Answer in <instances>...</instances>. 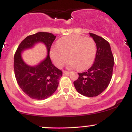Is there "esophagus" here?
I'll return each instance as SVG.
<instances>
[{
	"mask_svg": "<svg viewBox=\"0 0 132 132\" xmlns=\"http://www.w3.org/2000/svg\"><path fill=\"white\" fill-rule=\"evenodd\" d=\"M71 73L70 71H63V74L64 75H69Z\"/></svg>",
	"mask_w": 132,
	"mask_h": 132,
	"instance_id": "esophagus-1",
	"label": "esophagus"
}]
</instances>
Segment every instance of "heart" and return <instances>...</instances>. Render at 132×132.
<instances>
[{
  "label": "heart",
  "instance_id": "heart-1",
  "mask_svg": "<svg viewBox=\"0 0 132 132\" xmlns=\"http://www.w3.org/2000/svg\"><path fill=\"white\" fill-rule=\"evenodd\" d=\"M96 44L90 37L73 35L59 39L56 46L51 48V59L57 67L61 68L69 59L70 66L80 71L92 65L96 55Z\"/></svg>",
  "mask_w": 132,
  "mask_h": 132
}]
</instances>
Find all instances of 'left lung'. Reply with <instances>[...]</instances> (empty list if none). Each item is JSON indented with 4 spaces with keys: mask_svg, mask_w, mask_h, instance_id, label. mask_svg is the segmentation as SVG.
I'll use <instances>...</instances> for the list:
<instances>
[{
    "mask_svg": "<svg viewBox=\"0 0 132 132\" xmlns=\"http://www.w3.org/2000/svg\"><path fill=\"white\" fill-rule=\"evenodd\" d=\"M89 33L96 44L95 61L87 71L78 73V78L73 84L78 92L93 97L101 94L109 85L114 60L109 42L97 35Z\"/></svg>",
    "mask_w": 132,
    "mask_h": 132,
    "instance_id": "1",
    "label": "left lung"
}]
</instances>
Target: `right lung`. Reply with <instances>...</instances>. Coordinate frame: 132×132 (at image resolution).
Listing matches in <instances>:
<instances>
[{
    "mask_svg": "<svg viewBox=\"0 0 132 132\" xmlns=\"http://www.w3.org/2000/svg\"><path fill=\"white\" fill-rule=\"evenodd\" d=\"M55 38V36L52 33L47 32H38L29 35L21 42L15 53V77L22 90L33 99L44 100L51 96L56 90L59 79L62 76V71L52 63L49 56L50 49ZM38 42L45 44L48 55L38 65L29 66L23 61L21 53Z\"/></svg>",
    "mask_w": 132,
    "mask_h": 132,
    "instance_id": "add662e5",
    "label": "right lung"
}]
</instances>
